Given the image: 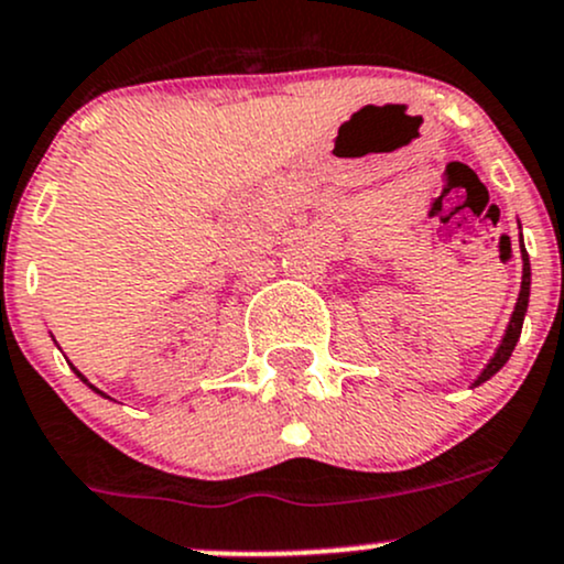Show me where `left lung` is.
<instances>
[{
    "label": "left lung",
    "instance_id": "8db88e82",
    "mask_svg": "<svg viewBox=\"0 0 564 564\" xmlns=\"http://www.w3.org/2000/svg\"><path fill=\"white\" fill-rule=\"evenodd\" d=\"M522 260H524V269H522V290H519V299H517V306H513V314H511V323H508L506 328V336H502L498 352H495L492 360L487 362V368L481 371V377L474 381V387L481 384V381L492 379L495 373L500 371L502 366L508 362V357H511L513 347H517L519 336H522V325H524V312H527V301H530V260H527V252H522Z\"/></svg>",
    "mask_w": 564,
    "mask_h": 564
}]
</instances>
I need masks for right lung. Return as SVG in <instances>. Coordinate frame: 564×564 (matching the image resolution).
I'll return each mask as SVG.
<instances>
[{"label":"right lung","instance_id":"1","mask_svg":"<svg viewBox=\"0 0 564 564\" xmlns=\"http://www.w3.org/2000/svg\"><path fill=\"white\" fill-rule=\"evenodd\" d=\"M72 371H75V373H77V377H80V379H83V381H86V384H88V379H86V377H83V373H80V371H77V368H75V366H72ZM88 387H90V390H96V387H94V384H88ZM96 392H99V395H105V392H101V390H96ZM105 398H107V395H105Z\"/></svg>","mask_w":564,"mask_h":564}]
</instances>
